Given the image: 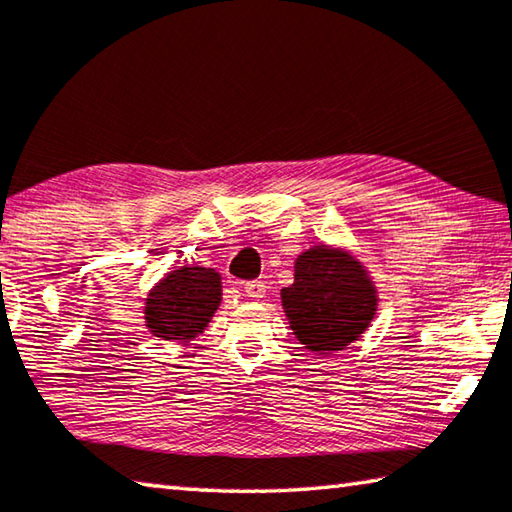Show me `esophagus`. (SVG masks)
<instances>
[{"label":"esophagus","mask_w":512,"mask_h":512,"mask_svg":"<svg viewBox=\"0 0 512 512\" xmlns=\"http://www.w3.org/2000/svg\"><path fill=\"white\" fill-rule=\"evenodd\" d=\"M244 293L248 298H264L266 293V284L262 280H250L244 282Z\"/></svg>","instance_id":"esophagus-1"}]
</instances>
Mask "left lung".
<instances>
[{
	"instance_id": "8db88e82",
	"label": "left lung",
	"mask_w": 512,
	"mask_h": 512,
	"mask_svg": "<svg viewBox=\"0 0 512 512\" xmlns=\"http://www.w3.org/2000/svg\"><path fill=\"white\" fill-rule=\"evenodd\" d=\"M293 268V284L282 289V309L296 339L318 354L359 341L379 302L366 266L348 250L318 244L300 253Z\"/></svg>"
}]
</instances>
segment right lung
<instances>
[{"instance_id":"1","label":"right lung","mask_w":512,"mask_h":512,"mask_svg":"<svg viewBox=\"0 0 512 512\" xmlns=\"http://www.w3.org/2000/svg\"><path fill=\"white\" fill-rule=\"evenodd\" d=\"M221 305V275L214 268L180 266L149 291L146 327L164 341L189 343L210 323Z\"/></svg>"}]
</instances>
